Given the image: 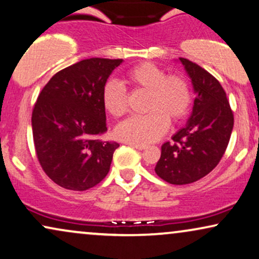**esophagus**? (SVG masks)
I'll use <instances>...</instances> for the list:
<instances>
[{
    "mask_svg": "<svg viewBox=\"0 0 259 259\" xmlns=\"http://www.w3.org/2000/svg\"><path fill=\"white\" fill-rule=\"evenodd\" d=\"M130 145L132 146V147H134V149L140 150V151H143V150H145V149H146V146H145V145H139V144H130Z\"/></svg>",
    "mask_w": 259,
    "mask_h": 259,
    "instance_id": "34e87169",
    "label": "esophagus"
}]
</instances>
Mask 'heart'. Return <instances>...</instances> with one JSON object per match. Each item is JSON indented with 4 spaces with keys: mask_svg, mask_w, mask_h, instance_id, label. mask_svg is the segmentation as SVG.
<instances>
[{
    "mask_svg": "<svg viewBox=\"0 0 259 259\" xmlns=\"http://www.w3.org/2000/svg\"><path fill=\"white\" fill-rule=\"evenodd\" d=\"M126 82L133 90L147 92L145 116L130 117L116 126L117 139L131 144H149L158 140L169 127V120L177 122L187 115L191 95L182 77L166 76L152 63H142L127 73ZM103 108L113 117L127 112V95L119 83L107 82L102 89Z\"/></svg>",
    "mask_w": 259,
    "mask_h": 259,
    "instance_id": "1",
    "label": "heart"
}]
</instances>
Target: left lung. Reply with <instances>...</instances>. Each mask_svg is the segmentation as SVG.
I'll list each match as a JSON object with an SVG mask.
<instances>
[{"label":"left lung","mask_w":259,"mask_h":259,"mask_svg":"<svg viewBox=\"0 0 259 259\" xmlns=\"http://www.w3.org/2000/svg\"><path fill=\"white\" fill-rule=\"evenodd\" d=\"M191 79L195 100L187 125L163 144L154 171L170 184L196 182L219 164L233 130V113L215 77L197 64L180 58Z\"/></svg>","instance_id":"8db88e82"}]
</instances>
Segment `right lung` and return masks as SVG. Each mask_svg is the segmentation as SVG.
<instances>
[{
  "label": "right lung",
  "mask_w": 259,
  "mask_h": 259,
  "mask_svg": "<svg viewBox=\"0 0 259 259\" xmlns=\"http://www.w3.org/2000/svg\"><path fill=\"white\" fill-rule=\"evenodd\" d=\"M122 59L90 58L57 72L39 94L32 113L35 152L58 186L83 191L108 174L119 144L107 132L102 89Z\"/></svg>",
  "instance_id": "1"
}]
</instances>
